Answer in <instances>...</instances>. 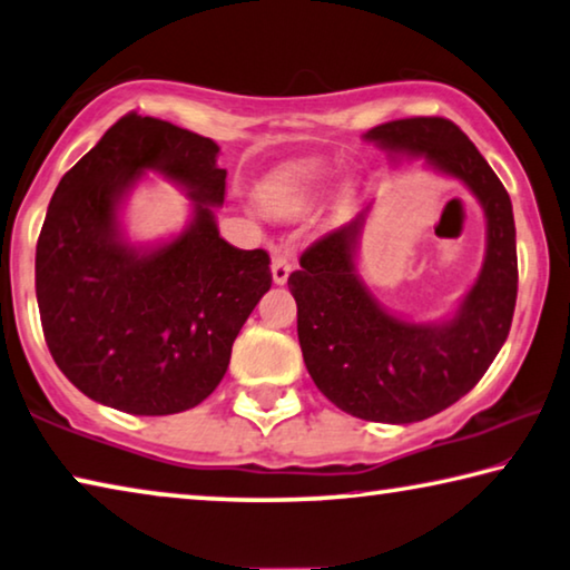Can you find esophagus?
Returning <instances> with one entry per match:
<instances>
[{"label":"esophagus","instance_id":"obj_1","mask_svg":"<svg viewBox=\"0 0 570 570\" xmlns=\"http://www.w3.org/2000/svg\"><path fill=\"white\" fill-rule=\"evenodd\" d=\"M291 255L287 252H275L273 257V283L275 285H285L287 277H291Z\"/></svg>","mask_w":570,"mask_h":570}]
</instances>
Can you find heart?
Returning a JSON list of instances; mask_svg holds the SVG:
<instances>
[{
	"label": "heart",
	"mask_w": 570,
	"mask_h": 570,
	"mask_svg": "<svg viewBox=\"0 0 570 570\" xmlns=\"http://www.w3.org/2000/svg\"><path fill=\"white\" fill-rule=\"evenodd\" d=\"M326 190V170L318 163L303 160L275 170L259 186V200L269 214L297 216L323 196Z\"/></svg>",
	"instance_id": "obj_1"
}]
</instances>
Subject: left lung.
Instances as JSON below:
<instances>
[{"mask_svg": "<svg viewBox=\"0 0 570 570\" xmlns=\"http://www.w3.org/2000/svg\"><path fill=\"white\" fill-rule=\"evenodd\" d=\"M390 157H425L461 180L484 208L487 255L451 318L415 323L392 315L356 269L366 212L313 242L287 277L297 338L315 387L344 413L374 423H417L461 400L484 376L512 326L518 244L512 200L474 142L443 117H410L364 135Z\"/></svg>", "mask_w": 570, "mask_h": 570, "instance_id": "left-lung-1", "label": "left lung"}]
</instances>
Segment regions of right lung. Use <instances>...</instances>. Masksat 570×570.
<instances>
[{
  "label": "right lung",
  "instance_id": "right-lung-1",
  "mask_svg": "<svg viewBox=\"0 0 570 570\" xmlns=\"http://www.w3.org/2000/svg\"><path fill=\"white\" fill-rule=\"evenodd\" d=\"M216 157L214 139L132 111L60 178L35 252V293L50 354L86 397L173 415L224 380L273 273L265 249L218 236L226 170ZM150 169L187 190L195 216L170 243L137 248L118 208Z\"/></svg>",
  "mask_w": 570,
  "mask_h": 570
}]
</instances>
